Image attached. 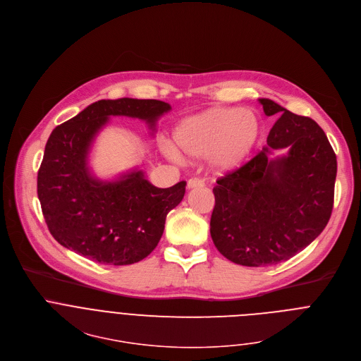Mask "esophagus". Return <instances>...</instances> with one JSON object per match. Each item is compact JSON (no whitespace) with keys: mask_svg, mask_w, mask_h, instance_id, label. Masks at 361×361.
<instances>
[{"mask_svg":"<svg viewBox=\"0 0 361 361\" xmlns=\"http://www.w3.org/2000/svg\"><path fill=\"white\" fill-rule=\"evenodd\" d=\"M204 187V181L202 180H198V178H190L187 181V188L188 190H192V188H201Z\"/></svg>","mask_w":361,"mask_h":361,"instance_id":"1","label":"esophagus"}]
</instances>
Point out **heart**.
<instances>
[{
    "label": "heart",
    "instance_id": "1",
    "mask_svg": "<svg viewBox=\"0 0 361 361\" xmlns=\"http://www.w3.org/2000/svg\"><path fill=\"white\" fill-rule=\"evenodd\" d=\"M264 137L261 116L251 109L211 107L183 118L173 140L180 154L190 160L207 159L216 173H231L250 161ZM170 145L164 152L177 159Z\"/></svg>",
    "mask_w": 361,
    "mask_h": 361
}]
</instances>
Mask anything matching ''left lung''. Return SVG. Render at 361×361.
Segmentation results:
<instances>
[{"instance_id": "8db88e82", "label": "left lung", "mask_w": 361, "mask_h": 361, "mask_svg": "<svg viewBox=\"0 0 361 361\" xmlns=\"http://www.w3.org/2000/svg\"><path fill=\"white\" fill-rule=\"evenodd\" d=\"M267 116L282 113L251 161L216 180L209 232L231 262L267 267L305 250L329 222L337 174L336 154L322 128L271 99ZM285 157L272 159L276 149Z\"/></svg>"}]
</instances>
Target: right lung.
I'll list each match as a JSON object with an SVG mask.
<instances>
[{
    "mask_svg": "<svg viewBox=\"0 0 361 361\" xmlns=\"http://www.w3.org/2000/svg\"><path fill=\"white\" fill-rule=\"evenodd\" d=\"M170 109L156 99H102L54 129L38 171V198L62 247L104 265H132L153 252L185 181L157 188L140 169L100 180L89 167V153L110 116L145 120L154 132Z\"/></svg>",
    "mask_w": 361,
    "mask_h": 361,
    "instance_id": "obj_1",
    "label": "right lung"
}]
</instances>
